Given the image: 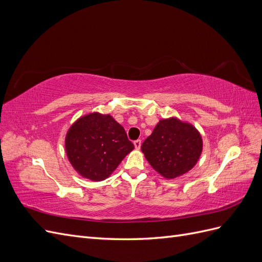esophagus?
I'll return each mask as SVG.
<instances>
[{
  "mask_svg": "<svg viewBox=\"0 0 262 262\" xmlns=\"http://www.w3.org/2000/svg\"><path fill=\"white\" fill-rule=\"evenodd\" d=\"M134 147H136L137 149H140V147H141V140L134 141Z\"/></svg>",
  "mask_w": 262,
  "mask_h": 262,
  "instance_id": "obj_1",
  "label": "esophagus"
}]
</instances>
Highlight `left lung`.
Here are the masks:
<instances>
[{
	"label": "left lung",
	"mask_w": 262,
	"mask_h": 262,
	"mask_svg": "<svg viewBox=\"0 0 262 262\" xmlns=\"http://www.w3.org/2000/svg\"><path fill=\"white\" fill-rule=\"evenodd\" d=\"M141 149L161 176L175 179L194 167L202 153L203 141L194 125L170 117L161 119Z\"/></svg>",
	"instance_id": "1"
}]
</instances>
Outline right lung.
Here are the masks:
<instances>
[{
  "mask_svg": "<svg viewBox=\"0 0 262 262\" xmlns=\"http://www.w3.org/2000/svg\"><path fill=\"white\" fill-rule=\"evenodd\" d=\"M64 145L76 172L92 181L108 178L134 148L123 126L99 113L78 118L68 130Z\"/></svg>",
  "mask_w": 262,
  "mask_h": 262,
  "instance_id": "obj_1",
  "label": "right lung"
}]
</instances>
